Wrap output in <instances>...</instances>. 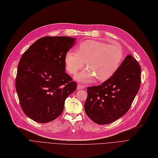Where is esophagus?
<instances>
[{"mask_svg": "<svg viewBox=\"0 0 158 158\" xmlns=\"http://www.w3.org/2000/svg\"><path fill=\"white\" fill-rule=\"evenodd\" d=\"M84 88H85V86H83V85H81L79 84V85H77V89H83Z\"/></svg>", "mask_w": 158, "mask_h": 158, "instance_id": "obj_1", "label": "esophagus"}]
</instances>
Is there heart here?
<instances>
[{"label": "heart", "instance_id": "heart-1", "mask_svg": "<svg viewBox=\"0 0 158 158\" xmlns=\"http://www.w3.org/2000/svg\"><path fill=\"white\" fill-rule=\"evenodd\" d=\"M123 54L118 45H108L95 40H87L77 47V52L70 50L64 57L66 69L75 74L86 63L87 69L76 76L77 81L88 82L95 78L102 82L110 79L120 67Z\"/></svg>", "mask_w": 158, "mask_h": 158}]
</instances>
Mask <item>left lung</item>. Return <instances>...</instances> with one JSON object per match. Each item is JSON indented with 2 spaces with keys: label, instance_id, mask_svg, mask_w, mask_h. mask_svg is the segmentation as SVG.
Returning <instances> with one entry per match:
<instances>
[{
  "label": "left lung",
  "instance_id": "8db88e82",
  "mask_svg": "<svg viewBox=\"0 0 158 158\" xmlns=\"http://www.w3.org/2000/svg\"><path fill=\"white\" fill-rule=\"evenodd\" d=\"M141 84V67L128 54L113 76L98 86L88 87L85 110L100 125L113 122L129 110Z\"/></svg>",
  "mask_w": 158,
  "mask_h": 158
}]
</instances>
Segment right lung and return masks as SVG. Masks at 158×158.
Segmentation results:
<instances>
[{"instance_id":"1","label":"right lung","mask_w":158,"mask_h":158,"mask_svg":"<svg viewBox=\"0 0 158 158\" xmlns=\"http://www.w3.org/2000/svg\"><path fill=\"white\" fill-rule=\"evenodd\" d=\"M76 38L45 36L36 40L20 60L15 87L24 113L44 123L57 118L77 84L65 72V55Z\"/></svg>"}]
</instances>
